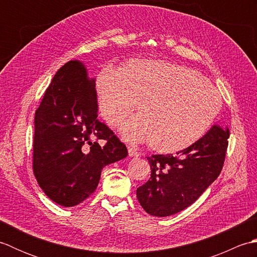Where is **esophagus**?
Instances as JSON below:
<instances>
[{"label":"esophagus","mask_w":257,"mask_h":257,"mask_svg":"<svg viewBox=\"0 0 257 257\" xmlns=\"http://www.w3.org/2000/svg\"><path fill=\"white\" fill-rule=\"evenodd\" d=\"M128 154H129V157H134V158L135 157L137 158V157L140 156L139 152L136 150L135 148H133V147H128Z\"/></svg>","instance_id":"obj_1"}]
</instances>
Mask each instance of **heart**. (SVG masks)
<instances>
[{"instance_id": "heart-1", "label": "heart", "mask_w": 257, "mask_h": 257, "mask_svg": "<svg viewBox=\"0 0 257 257\" xmlns=\"http://www.w3.org/2000/svg\"><path fill=\"white\" fill-rule=\"evenodd\" d=\"M95 92L98 110L111 125L121 123L138 101L139 116L122 125V137L135 144L149 141L160 154H176L198 143L222 108L219 90L199 73L158 59L102 68Z\"/></svg>"}]
</instances>
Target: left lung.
<instances>
[{
	"label": "left lung",
	"mask_w": 257,
	"mask_h": 257,
	"mask_svg": "<svg viewBox=\"0 0 257 257\" xmlns=\"http://www.w3.org/2000/svg\"><path fill=\"white\" fill-rule=\"evenodd\" d=\"M227 127L214 124L203 138L177 154L148 157L150 179L137 189L140 205L150 215L181 212L199 199L221 173L225 159Z\"/></svg>",
	"instance_id": "1"
}]
</instances>
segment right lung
Instances as JSON below:
<instances>
[{
	"mask_svg": "<svg viewBox=\"0 0 257 257\" xmlns=\"http://www.w3.org/2000/svg\"><path fill=\"white\" fill-rule=\"evenodd\" d=\"M97 117L95 78L80 62L66 63L35 112L33 146L37 183L59 205L81 203L95 192L102 169L128 156L125 146Z\"/></svg>",
	"mask_w": 257,
	"mask_h": 257,
	"instance_id": "1",
	"label": "right lung"
}]
</instances>
